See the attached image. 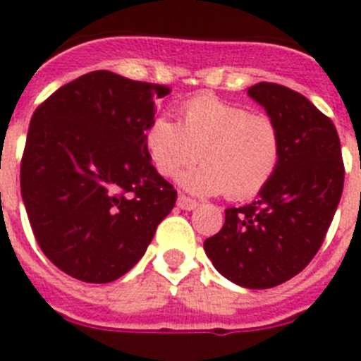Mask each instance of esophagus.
Returning a JSON list of instances; mask_svg holds the SVG:
<instances>
[{
	"instance_id": "obj_1",
	"label": "esophagus",
	"mask_w": 361,
	"mask_h": 361,
	"mask_svg": "<svg viewBox=\"0 0 361 361\" xmlns=\"http://www.w3.org/2000/svg\"><path fill=\"white\" fill-rule=\"evenodd\" d=\"M177 206L180 209H186V212H193V209L199 206V202H197V200H193V199H190V197H186V195H178Z\"/></svg>"
}]
</instances>
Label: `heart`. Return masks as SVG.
I'll use <instances>...</instances> for the list:
<instances>
[{
    "mask_svg": "<svg viewBox=\"0 0 361 361\" xmlns=\"http://www.w3.org/2000/svg\"><path fill=\"white\" fill-rule=\"evenodd\" d=\"M183 123L161 116L146 130V148L153 166L173 177L199 159L204 162L180 177L195 195L245 200L258 195L275 175L282 155L276 123L264 114L212 95L190 99L180 108Z\"/></svg>",
    "mask_w": 361,
    "mask_h": 361,
    "instance_id": "heart-1",
    "label": "heart"
}]
</instances>
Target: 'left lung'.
Listing matches in <instances>:
<instances>
[{
    "label": "left lung",
    "mask_w": 361,
    "mask_h": 361,
    "mask_svg": "<svg viewBox=\"0 0 361 361\" xmlns=\"http://www.w3.org/2000/svg\"><path fill=\"white\" fill-rule=\"evenodd\" d=\"M247 95L279 126V168L253 202L226 209L204 251L233 283L269 289L298 275L320 250L345 171L333 121L307 97L276 82H257Z\"/></svg>",
    "instance_id": "left-lung-1"
}]
</instances>
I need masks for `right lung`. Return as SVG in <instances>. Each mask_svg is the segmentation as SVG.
<instances>
[{
	"instance_id": "obj_1",
	"label": "right lung",
	"mask_w": 361,
	"mask_h": 361,
	"mask_svg": "<svg viewBox=\"0 0 361 361\" xmlns=\"http://www.w3.org/2000/svg\"><path fill=\"white\" fill-rule=\"evenodd\" d=\"M170 88L95 70L30 119L21 197L37 244L66 275L108 283L146 253L177 191L153 168L146 130Z\"/></svg>"
}]
</instances>
